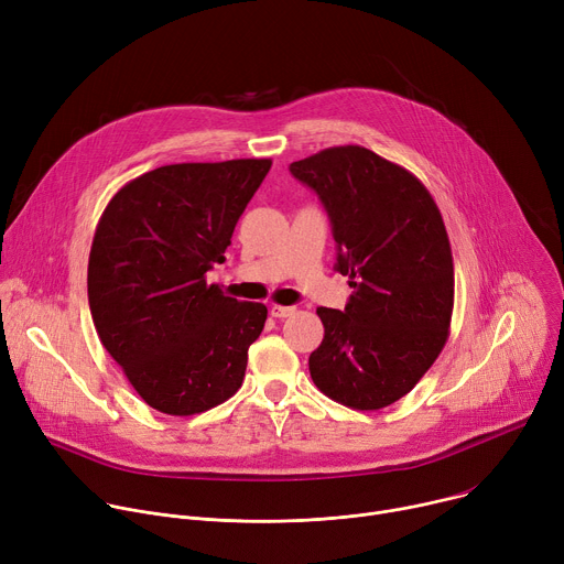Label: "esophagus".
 Listing matches in <instances>:
<instances>
[{
    "mask_svg": "<svg viewBox=\"0 0 564 564\" xmlns=\"http://www.w3.org/2000/svg\"><path fill=\"white\" fill-rule=\"evenodd\" d=\"M270 315H272V317H276V319H285V317L294 315V308H292V305H272V308H270Z\"/></svg>",
    "mask_w": 564,
    "mask_h": 564,
    "instance_id": "34e87169",
    "label": "esophagus"
}]
</instances>
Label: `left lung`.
<instances>
[{"instance_id":"8db88e82","label":"left lung","mask_w":564,"mask_h":564,"mask_svg":"<svg viewBox=\"0 0 564 564\" xmlns=\"http://www.w3.org/2000/svg\"><path fill=\"white\" fill-rule=\"evenodd\" d=\"M330 218L335 270L352 294L317 308L324 339L311 352L322 393L373 412L400 400L434 365L449 335L454 263L434 197L406 169L362 145H335L290 164Z\"/></svg>"}]
</instances>
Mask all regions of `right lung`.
<instances>
[{
    "instance_id": "1",
    "label": "right lung",
    "mask_w": 564,
    "mask_h": 564,
    "mask_svg": "<svg viewBox=\"0 0 564 564\" xmlns=\"http://www.w3.org/2000/svg\"><path fill=\"white\" fill-rule=\"evenodd\" d=\"M272 160L171 164L128 182L96 225L87 265L100 344L162 414L193 416L242 384L268 308L225 296L207 272Z\"/></svg>"
}]
</instances>
